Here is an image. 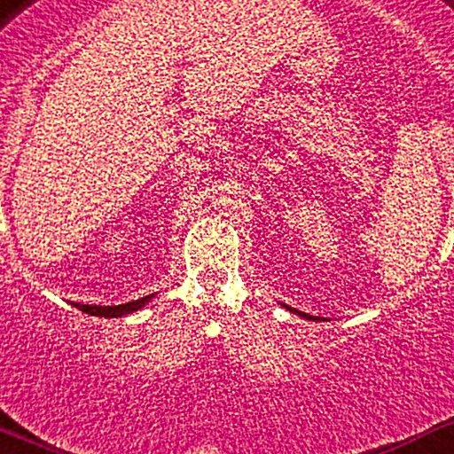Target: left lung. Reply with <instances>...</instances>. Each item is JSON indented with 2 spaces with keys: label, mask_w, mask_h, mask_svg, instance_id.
Masks as SVG:
<instances>
[{
  "label": "left lung",
  "mask_w": 454,
  "mask_h": 454,
  "mask_svg": "<svg viewBox=\"0 0 454 454\" xmlns=\"http://www.w3.org/2000/svg\"><path fill=\"white\" fill-rule=\"evenodd\" d=\"M290 311H296V309H290ZM296 314L307 317V320H320V317H314V316H309V314H303V311H296Z\"/></svg>",
  "instance_id": "8db88e82"
}]
</instances>
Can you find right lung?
I'll list each match as a JSON object with an SVG mask.
<instances>
[{
  "mask_svg": "<svg viewBox=\"0 0 454 454\" xmlns=\"http://www.w3.org/2000/svg\"><path fill=\"white\" fill-rule=\"evenodd\" d=\"M153 299V294L149 296H143V299L138 301H129V303H123V305H81V303H74V307H78L81 311H85V314H91V316H104V317H119V316H126V314H132V311H138L140 307H145L149 303V301Z\"/></svg>",
  "mask_w": 454,
  "mask_h": 454,
  "instance_id": "add662e5",
  "label": "right lung"
}]
</instances>
